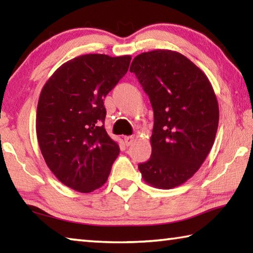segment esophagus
<instances>
[{"mask_svg": "<svg viewBox=\"0 0 253 253\" xmlns=\"http://www.w3.org/2000/svg\"><path fill=\"white\" fill-rule=\"evenodd\" d=\"M124 140H125V144L127 146H130V145L135 142V137L134 136H125L124 137Z\"/></svg>", "mask_w": 253, "mask_h": 253, "instance_id": "obj_1", "label": "esophagus"}]
</instances>
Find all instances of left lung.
Segmentation results:
<instances>
[{"instance_id":"obj_1","label":"left lung","mask_w":253,"mask_h":253,"mask_svg":"<svg viewBox=\"0 0 253 253\" xmlns=\"http://www.w3.org/2000/svg\"><path fill=\"white\" fill-rule=\"evenodd\" d=\"M154 110L152 156L140 163L142 177L163 190L185 183L198 172L215 139L219 105L204 72L185 55L154 50L130 66Z\"/></svg>"}]
</instances>
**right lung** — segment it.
Here are the masks:
<instances>
[{
  "label": "right lung",
  "mask_w": 253,
  "mask_h": 253,
  "mask_svg": "<svg viewBox=\"0 0 253 253\" xmlns=\"http://www.w3.org/2000/svg\"><path fill=\"white\" fill-rule=\"evenodd\" d=\"M130 55H79L60 66L42 88L37 137L55 177L81 193L101 187L119 154L104 127V98L126 75Z\"/></svg>",
  "instance_id": "right-lung-1"
}]
</instances>
